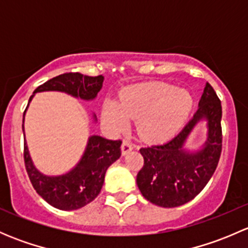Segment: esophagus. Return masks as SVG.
<instances>
[{"mask_svg": "<svg viewBox=\"0 0 248 248\" xmlns=\"http://www.w3.org/2000/svg\"><path fill=\"white\" fill-rule=\"evenodd\" d=\"M121 149H122V155H127L128 152H131L132 150L134 149V144L131 141V140L124 139V141H122Z\"/></svg>", "mask_w": 248, "mask_h": 248, "instance_id": "obj_1", "label": "esophagus"}]
</instances>
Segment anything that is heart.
<instances>
[{
	"mask_svg": "<svg viewBox=\"0 0 248 248\" xmlns=\"http://www.w3.org/2000/svg\"><path fill=\"white\" fill-rule=\"evenodd\" d=\"M193 99L186 90L166 82H146L131 86L120 97V102L104 104L103 120L115 128H121L128 117H139L140 133L152 140L171 136L186 120Z\"/></svg>",
	"mask_w": 248,
	"mask_h": 248,
	"instance_id": "obj_1",
	"label": "heart"
}]
</instances>
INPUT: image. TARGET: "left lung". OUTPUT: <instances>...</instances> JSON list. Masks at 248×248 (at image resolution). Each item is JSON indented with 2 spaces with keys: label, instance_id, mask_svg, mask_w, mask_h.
Here are the masks:
<instances>
[{
  "label": "left lung",
  "instance_id": "1",
  "mask_svg": "<svg viewBox=\"0 0 248 248\" xmlns=\"http://www.w3.org/2000/svg\"><path fill=\"white\" fill-rule=\"evenodd\" d=\"M222 106L206 82L198 110L175 138L140 149L144 166L137 175L142 197L162 207H176L198 196L214 175L222 152ZM202 119L208 121V139L196 153L184 149L186 138Z\"/></svg>",
  "mask_w": 248,
  "mask_h": 248
}]
</instances>
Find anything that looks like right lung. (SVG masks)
I'll list each match as a JSON object with an SVG mask.
<instances>
[{
	"label": "right lung",
	"instance_id": "1",
	"mask_svg": "<svg viewBox=\"0 0 248 248\" xmlns=\"http://www.w3.org/2000/svg\"><path fill=\"white\" fill-rule=\"evenodd\" d=\"M103 80V76L89 77L72 72L61 74L37 87L29 102L33 98L34 93L43 91L66 92L84 101H91L101 91ZM93 117L96 120V115ZM121 140H108L99 136L90 137L81 159L71 171L59 176H47L33 166L25 141V167L32 186L44 201L56 209L71 211L85 206L98 196L107 169L121 156Z\"/></svg>",
	"mask_w": 248,
	"mask_h": 248
}]
</instances>
